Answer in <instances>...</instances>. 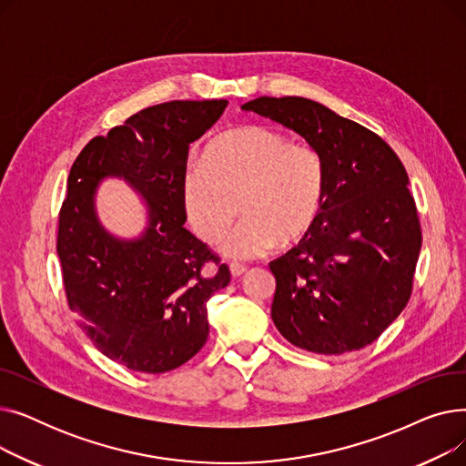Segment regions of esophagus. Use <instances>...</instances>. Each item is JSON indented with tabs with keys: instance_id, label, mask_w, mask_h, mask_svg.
I'll return each mask as SVG.
<instances>
[{
	"instance_id": "34e87169",
	"label": "esophagus",
	"mask_w": 466,
	"mask_h": 466,
	"mask_svg": "<svg viewBox=\"0 0 466 466\" xmlns=\"http://www.w3.org/2000/svg\"><path fill=\"white\" fill-rule=\"evenodd\" d=\"M228 268H230V274H232L234 278H239V276H243V274L248 272V268L243 266V264H238V262H230Z\"/></svg>"
}]
</instances>
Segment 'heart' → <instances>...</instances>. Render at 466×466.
<instances>
[{"instance_id": "1", "label": "heart", "mask_w": 466, "mask_h": 466, "mask_svg": "<svg viewBox=\"0 0 466 466\" xmlns=\"http://www.w3.org/2000/svg\"><path fill=\"white\" fill-rule=\"evenodd\" d=\"M323 198L319 153L258 125L217 136L206 147L204 166H190L181 179L187 220L204 241H217L241 211L243 220L218 248L232 260L258 258L279 241H299L315 223Z\"/></svg>"}]
</instances>
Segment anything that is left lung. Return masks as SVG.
I'll list each match as a JSON object with an SVG mask.
<instances>
[{"instance_id":"left-lung-1","label":"left lung","mask_w":466,"mask_h":466,"mask_svg":"<svg viewBox=\"0 0 466 466\" xmlns=\"http://www.w3.org/2000/svg\"><path fill=\"white\" fill-rule=\"evenodd\" d=\"M241 109L302 136L325 166L321 213L297 248L270 262L276 329L321 355L372 344L406 308L421 251L400 158L369 128L308 97L262 96Z\"/></svg>"}]
</instances>
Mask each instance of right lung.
I'll list each match as a JSON object with an SVG mask.
<instances>
[{"label": "right lung", "instance_id": "right-lung-1", "mask_svg": "<svg viewBox=\"0 0 466 466\" xmlns=\"http://www.w3.org/2000/svg\"><path fill=\"white\" fill-rule=\"evenodd\" d=\"M227 100L167 102L94 137L67 177L56 251L69 309L94 348L134 372L162 374L202 350L208 300L230 283L227 264L183 225L188 145L202 137ZM122 178L140 194L146 227L132 238L109 233L95 209L96 188Z\"/></svg>", "mask_w": 466, "mask_h": 466}]
</instances>
